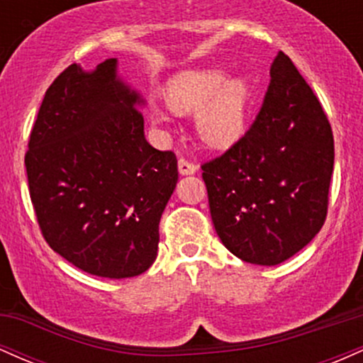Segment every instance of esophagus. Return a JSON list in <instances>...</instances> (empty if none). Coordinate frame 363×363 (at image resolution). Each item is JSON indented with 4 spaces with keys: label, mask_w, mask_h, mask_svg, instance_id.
<instances>
[{
    "label": "esophagus",
    "mask_w": 363,
    "mask_h": 363,
    "mask_svg": "<svg viewBox=\"0 0 363 363\" xmlns=\"http://www.w3.org/2000/svg\"><path fill=\"white\" fill-rule=\"evenodd\" d=\"M177 165H179V172H181L182 176H191V174H194L196 170H198V165H196L194 162H189L187 158H179Z\"/></svg>",
    "instance_id": "34e87169"
}]
</instances>
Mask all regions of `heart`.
Segmentation results:
<instances>
[{
	"label": "heart",
	"instance_id": "obj_1",
	"mask_svg": "<svg viewBox=\"0 0 363 363\" xmlns=\"http://www.w3.org/2000/svg\"><path fill=\"white\" fill-rule=\"evenodd\" d=\"M165 97L174 112H196V131L206 145L227 148L244 135L252 86L244 77L228 78L223 68L194 69L174 77ZM152 119L158 126L167 121L158 107Z\"/></svg>",
	"mask_w": 363,
	"mask_h": 363
}]
</instances>
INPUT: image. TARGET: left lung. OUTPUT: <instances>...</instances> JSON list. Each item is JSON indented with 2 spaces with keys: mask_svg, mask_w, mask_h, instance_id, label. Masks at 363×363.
<instances>
[{
  "mask_svg": "<svg viewBox=\"0 0 363 363\" xmlns=\"http://www.w3.org/2000/svg\"><path fill=\"white\" fill-rule=\"evenodd\" d=\"M251 128L201 165L225 247L245 262L280 264L323 228L335 167L331 124L286 54L274 57Z\"/></svg>",
  "mask_w": 363,
  "mask_h": 363,
  "instance_id": "8db88e82",
  "label": "left lung"
}]
</instances>
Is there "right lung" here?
Returning <instances> with one entry per match:
<instances>
[{
	"label": "right lung",
	"instance_id": "1",
	"mask_svg": "<svg viewBox=\"0 0 363 363\" xmlns=\"http://www.w3.org/2000/svg\"><path fill=\"white\" fill-rule=\"evenodd\" d=\"M114 57L77 62L51 83L25 153L45 242L95 277L131 278L153 264L158 223L177 184V158L145 140L143 102Z\"/></svg>",
	"mask_w": 363,
	"mask_h": 363
}]
</instances>
